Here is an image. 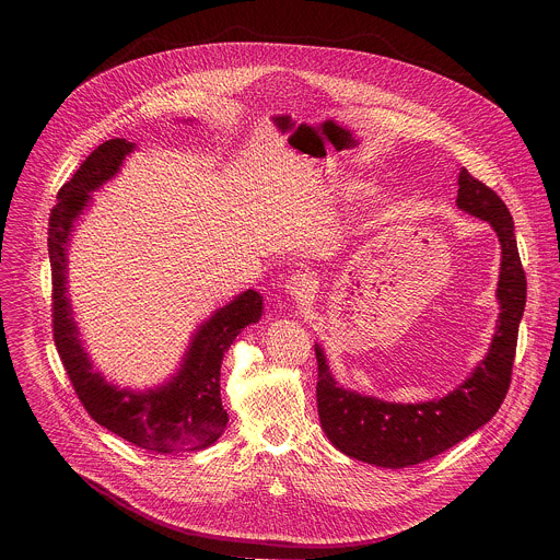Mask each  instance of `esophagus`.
<instances>
[{"instance_id": "esophagus-1", "label": "esophagus", "mask_w": 560, "mask_h": 560, "mask_svg": "<svg viewBox=\"0 0 560 560\" xmlns=\"http://www.w3.org/2000/svg\"><path fill=\"white\" fill-rule=\"evenodd\" d=\"M284 289H287V295H291L295 302H304V300H308L311 293H313V280H311V276H306V273H293V276L287 280Z\"/></svg>"}]
</instances>
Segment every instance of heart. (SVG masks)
Listing matches in <instances>:
<instances>
[{
	"instance_id": "b5f03b06",
	"label": "heart",
	"mask_w": 560,
	"mask_h": 560,
	"mask_svg": "<svg viewBox=\"0 0 560 560\" xmlns=\"http://www.w3.org/2000/svg\"><path fill=\"white\" fill-rule=\"evenodd\" d=\"M349 189H351V187H349Z\"/></svg>"
}]
</instances>
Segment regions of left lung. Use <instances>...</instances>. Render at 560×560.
Here are the masks:
<instances>
[{"label":"left lung","mask_w":560,"mask_h":560,"mask_svg":"<svg viewBox=\"0 0 560 560\" xmlns=\"http://www.w3.org/2000/svg\"><path fill=\"white\" fill-rule=\"evenodd\" d=\"M457 185V207L489 222L500 241L495 334L487 355L464 384L442 399L424 402H390L342 388L334 380L320 345H315L320 427L340 453L358 462L393 470L422 464L489 422L506 397L526 306V273L513 235V218L500 196L466 167L459 170Z\"/></svg>","instance_id":"8db88e82"}]
</instances>
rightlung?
Masks as SVG:
<instances>
[{"mask_svg": "<svg viewBox=\"0 0 560 560\" xmlns=\"http://www.w3.org/2000/svg\"><path fill=\"white\" fill-rule=\"evenodd\" d=\"M136 144L116 138L92 151L58 191L49 218V260L54 280V340L85 411L122 440L153 453L202 451L220 440L229 413L220 397L224 353L241 329L262 317V295L247 289L202 320L178 371L149 390L118 388L94 371L73 319L69 300V245L92 191L114 178Z\"/></svg>", "mask_w": 560, "mask_h": 560, "instance_id": "add662e5", "label": "right lung"}]
</instances>
